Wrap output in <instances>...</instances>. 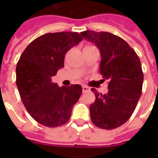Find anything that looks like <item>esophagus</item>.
Listing matches in <instances>:
<instances>
[{
  "mask_svg": "<svg viewBox=\"0 0 158 158\" xmlns=\"http://www.w3.org/2000/svg\"><path fill=\"white\" fill-rule=\"evenodd\" d=\"M82 88H83V92H84V93L89 92V90H90V88H89L88 86H85V85H83V86H82Z\"/></svg>",
  "mask_w": 158,
  "mask_h": 158,
  "instance_id": "34e87169",
  "label": "esophagus"
}]
</instances>
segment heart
<instances>
[{
  "instance_id": "obj_1",
  "label": "heart",
  "mask_w": 158,
  "mask_h": 158,
  "mask_svg": "<svg viewBox=\"0 0 158 158\" xmlns=\"http://www.w3.org/2000/svg\"><path fill=\"white\" fill-rule=\"evenodd\" d=\"M87 47H93V46H87Z\"/></svg>"
}]
</instances>
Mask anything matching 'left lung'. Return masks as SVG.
Returning a JSON list of instances; mask_svg holds the SVG:
<instances>
[{
  "mask_svg": "<svg viewBox=\"0 0 158 158\" xmlns=\"http://www.w3.org/2000/svg\"><path fill=\"white\" fill-rule=\"evenodd\" d=\"M80 34L98 48L100 73L109 80L107 94L92 89L96 96L89 107L92 122L113 130L130 119L139 100L143 81L140 60L124 39L112 33L87 30Z\"/></svg>",
  "mask_w": 158,
  "mask_h": 158,
  "instance_id": "8db88e82",
  "label": "left lung"
}]
</instances>
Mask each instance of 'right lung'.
I'll return each instance as SVG.
<instances>
[{
	"mask_svg": "<svg viewBox=\"0 0 158 158\" xmlns=\"http://www.w3.org/2000/svg\"><path fill=\"white\" fill-rule=\"evenodd\" d=\"M82 40L74 32L46 33L29 43L20 56L16 85L25 108L41 125L57 127L69 121L82 87H59L52 77L64 67L65 53Z\"/></svg>",
	"mask_w": 158,
	"mask_h": 158,
	"instance_id": "add662e5",
	"label": "right lung"
}]
</instances>
